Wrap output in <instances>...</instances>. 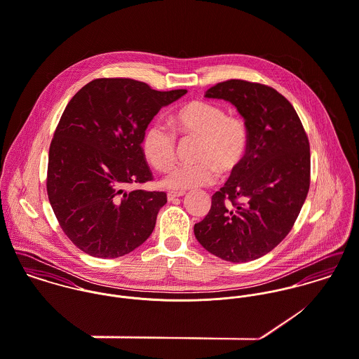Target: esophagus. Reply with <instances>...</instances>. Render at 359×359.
I'll use <instances>...</instances> for the list:
<instances>
[{
    "label": "esophagus",
    "instance_id": "1",
    "mask_svg": "<svg viewBox=\"0 0 359 359\" xmlns=\"http://www.w3.org/2000/svg\"><path fill=\"white\" fill-rule=\"evenodd\" d=\"M183 196H184V191H169L168 193V201H173V199L183 197Z\"/></svg>",
    "mask_w": 359,
    "mask_h": 359
}]
</instances>
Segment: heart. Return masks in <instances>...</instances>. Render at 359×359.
<instances>
[{"label":"heart","mask_w":359,"mask_h":359,"mask_svg":"<svg viewBox=\"0 0 359 359\" xmlns=\"http://www.w3.org/2000/svg\"><path fill=\"white\" fill-rule=\"evenodd\" d=\"M175 128L199 137L194 165L173 168L162 180L172 190H190L212 184L217 172L223 176L234 173L249 149L246 122L215 103L193 100L179 107L173 117ZM144 158L157 170H168L176 158V137L161 123H151L143 133Z\"/></svg>","instance_id":"b5f03b06"}]
</instances>
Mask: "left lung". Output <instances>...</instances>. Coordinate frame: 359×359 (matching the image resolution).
Wrapping results in <instances>:
<instances>
[{
    "mask_svg": "<svg viewBox=\"0 0 359 359\" xmlns=\"http://www.w3.org/2000/svg\"><path fill=\"white\" fill-rule=\"evenodd\" d=\"M237 107L249 129L238 169L212 196L194 226L199 243L233 263L259 259L292 230L310 189V143L296 110L274 88L243 80L219 82L205 93Z\"/></svg>",
    "mask_w": 359,
    "mask_h": 359,
    "instance_id": "left-lung-1",
    "label": "left lung"
}]
</instances>
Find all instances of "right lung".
I'll return each instance as SVG.
<instances>
[{
	"label": "right lung",
	"instance_id": "add662e5",
	"mask_svg": "<svg viewBox=\"0 0 359 359\" xmlns=\"http://www.w3.org/2000/svg\"><path fill=\"white\" fill-rule=\"evenodd\" d=\"M186 93L97 79L66 106L49 147L46 191L62 230L82 252L114 259L151 236L166 194L128 187L153 180L143 133L163 106Z\"/></svg>",
	"mask_w": 359,
	"mask_h": 359
}]
</instances>
